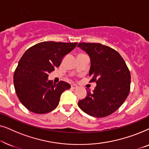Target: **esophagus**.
I'll use <instances>...</instances> for the list:
<instances>
[{
  "label": "esophagus",
  "instance_id": "1",
  "mask_svg": "<svg viewBox=\"0 0 149 149\" xmlns=\"http://www.w3.org/2000/svg\"><path fill=\"white\" fill-rule=\"evenodd\" d=\"M71 88H72V89H77V88H78V86H77V85H75V84H72V85H71Z\"/></svg>",
  "mask_w": 149,
  "mask_h": 149
}]
</instances>
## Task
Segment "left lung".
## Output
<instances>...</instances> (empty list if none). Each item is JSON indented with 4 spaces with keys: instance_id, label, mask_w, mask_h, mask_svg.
I'll use <instances>...</instances> for the list:
<instances>
[{
    "instance_id": "obj_1",
    "label": "left lung",
    "mask_w": 149,
    "mask_h": 149,
    "mask_svg": "<svg viewBox=\"0 0 149 149\" xmlns=\"http://www.w3.org/2000/svg\"><path fill=\"white\" fill-rule=\"evenodd\" d=\"M77 47L90 58V82L96 83L93 92L79 100L78 106L87 115L104 117L117 111L127 98L131 74L125 61L117 51L100 43L81 42Z\"/></svg>"
}]
</instances>
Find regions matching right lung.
Returning a JSON list of instances; mask_svg holds the SVG:
<instances>
[{
	"instance_id": "1",
	"label": "right lung",
	"mask_w": 149,
	"mask_h": 149,
	"mask_svg": "<svg viewBox=\"0 0 149 149\" xmlns=\"http://www.w3.org/2000/svg\"><path fill=\"white\" fill-rule=\"evenodd\" d=\"M77 42L45 41L26 50L13 75L15 92L26 109L37 114L47 113L58 107L61 94L70 88L61 81L48 80L49 73L59 67L64 57L76 47Z\"/></svg>"
}]
</instances>
